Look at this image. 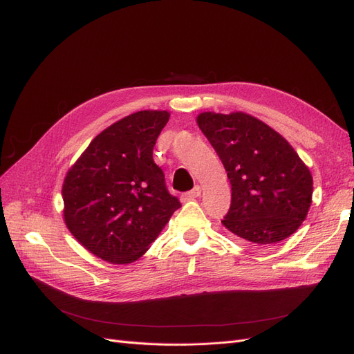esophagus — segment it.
Wrapping results in <instances>:
<instances>
[{
	"label": "esophagus",
	"instance_id": "obj_1",
	"mask_svg": "<svg viewBox=\"0 0 354 354\" xmlns=\"http://www.w3.org/2000/svg\"><path fill=\"white\" fill-rule=\"evenodd\" d=\"M201 195V187L199 186H195L192 190H189L187 194L183 195L185 199H194V198H198Z\"/></svg>",
	"mask_w": 354,
	"mask_h": 354
}]
</instances>
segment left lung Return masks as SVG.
Masks as SVG:
<instances>
[{"label":"left lung","instance_id":"1","mask_svg":"<svg viewBox=\"0 0 354 354\" xmlns=\"http://www.w3.org/2000/svg\"><path fill=\"white\" fill-rule=\"evenodd\" d=\"M196 121L232 185L224 227L259 248L291 236L306 220L313 194L312 174L294 147L248 113L203 112Z\"/></svg>","mask_w":354,"mask_h":354}]
</instances>
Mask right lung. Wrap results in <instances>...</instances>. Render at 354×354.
I'll list each match as a JSON object with an SVG mask.
<instances>
[{"mask_svg": "<svg viewBox=\"0 0 354 354\" xmlns=\"http://www.w3.org/2000/svg\"><path fill=\"white\" fill-rule=\"evenodd\" d=\"M168 120L167 111L122 118L95 137L68 171L62 189L66 226L104 261L140 259L181 207L153 160V146Z\"/></svg>", "mask_w": 354, "mask_h": 354, "instance_id": "right-lung-1", "label": "right lung"}]
</instances>
